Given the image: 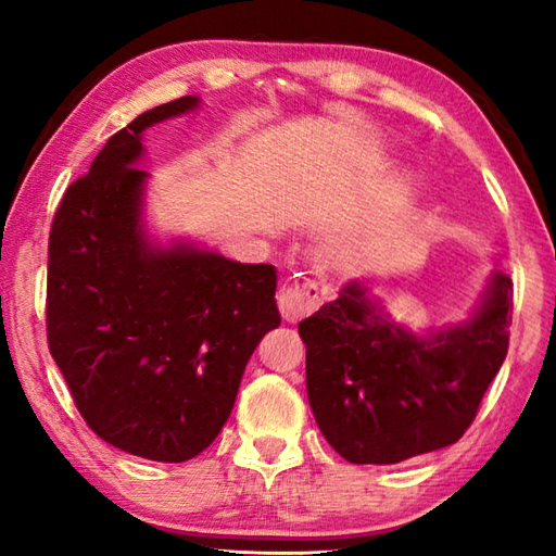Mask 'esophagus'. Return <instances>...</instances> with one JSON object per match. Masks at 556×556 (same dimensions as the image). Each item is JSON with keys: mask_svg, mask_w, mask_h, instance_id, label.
<instances>
[{"mask_svg": "<svg viewBox=\"0 0 556 556\" xmlns=\"http://www.w3.org/2000/svg\"><path fill=\"white\" fill-rule=\"evenodd\" d=\"M326 301L324 285L316 281H304V285H285L277 291V304L279 312L285 316V321L296 324L301 318L314 314L318 306Z\"/></svg>", "mask_w": 556, "mask_h": 556, "instance_id": "1", "label": "esophagus"}]
</instances>
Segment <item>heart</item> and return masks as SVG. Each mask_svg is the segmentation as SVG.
<instances>
[{
  "instance_id": "b5f03b06",
  "label": "heart",
  "mask_w": 556,
  "mask_h": 556,
  "mask_svg": "<svg viewBox=\"0 0 556 556\" xmlns=\"http://www.w3.org/2000/svg\"><path fill=\"white\" fill-rule=\"evenodd\" d=\"M390 218H392V211L388 203H380L378 208H375L368 218L363 220L361 228H357V235L355 238H361V242H370L378 238V235H382V230L388 228L390 225Z\"/></svg>"
}]
</instances>
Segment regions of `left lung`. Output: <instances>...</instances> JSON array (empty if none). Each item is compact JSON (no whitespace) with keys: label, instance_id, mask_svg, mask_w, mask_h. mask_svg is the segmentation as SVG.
Here are the masks:
<instances>
[{"label":"left lung","instance_id":"8db88e82","mask_svg":"<svg viewBox=\"0 0 556 556\" xmlns=\"http://www.w3.org/2000/svg\"><path fill=\"white\" fill-rule=\"evenodd\" d=\"M513 281L501 269L458 324L417 333L363 279L299 324L308 404L351 464H400L456 444L510 343Z\"/></svg>","mask_w":556,"mask_h":556}]
</instances>
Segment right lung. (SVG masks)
Listing matches in <instances>:
<instances>
[{
    "label": "right lung",
    "mask_w": 556,
    "mask_h": 556,
    "mask_svg": "<svg viewBox=\"0 0 556 556\" xmlns=\"http://www.w3.org/2000/svg\"><path fill=\"white\" fill-rule=\"evenodd\" d=\"M199 105L172 100L112 135L49 238L46 328L75 407L102 441L164 464L213 444L250 355L281 321L275 267L147 230L144 131Z\"/></svg>",
    "instance_id": "obj_1"
}]
</instances>
